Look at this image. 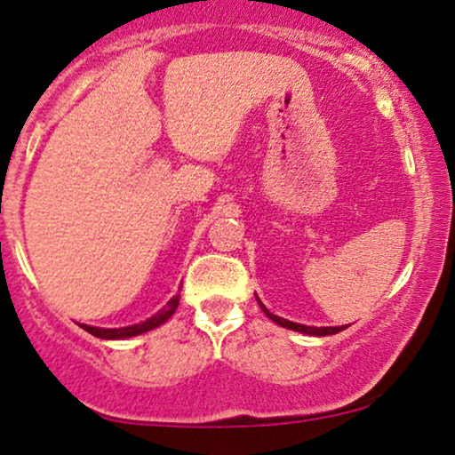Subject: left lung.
Returning a JSON list of instances; mask_svg holds the SVG:
<instances>
[{"label": "left lung", "instance_id": "8db88e82", "mask_svg": "<svg viewBox=\"0 0 455 455\" xmlns=\"http://www.w3.org/2000/svg\"><path fill=\"white\" fill-rule=\"evenodd\" d=\"M259 300V298H257ZM259 307L263 308V313L269 316L271 321H275L277 325H282V327H285V329H291V331H300V333H307V335H333V333H339V331H344V329L347 327H344V325H339V327H308V325H300V323H291V321H288V319H282V316H277V315H273V313H269V310L265 308V304L259 300Z\"/></svg>", "mask_w": 455, "mask_h": 455}]
</instances>
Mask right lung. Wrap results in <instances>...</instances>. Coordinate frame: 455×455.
<instances>
[{"instance_id":"right-lung-1","label":"right lung","mask_w":455,"mask_h":455,"mask_svg":"<svg viewBox=\"0 0 455 455\" xmlns=\"http://www.w3.org/2000/svg\"><path fill=\"white\" fill-rule=\"evenodd\" d=\"M178 304H180V294L173 296L172 300L167 302V307H164V310H159L157 315H153L151 319H147L145 323H139V325L120 327V329H101V327H91V325H80V327H83L84 331H89L91 335H95V338H101V339H126V338H134V335L147 333V331H151V329L159 327L161 323H165L173 313H176Z\"/></svg>"}]
</instances>
